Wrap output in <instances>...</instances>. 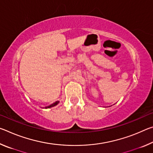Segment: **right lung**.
I'll return each mask as SVG.
<instances>
[{"mask_svg":"<svg viewBox=\"0 0 153 153\" xmlns=\"http://www.w3.org/2000/svg\"><path fill=\"white\" fill-rule=\"evenodd\" d=\"M59 101H56L55 102L53 103V104H52V105L48 106V107H45V108H51V107H55V106H56V105H58V104H59Z\"/></svg>","mask_w":153,"mask_h":153,"instance_id":"obj_1","label":"right lung"}]
</instances>
